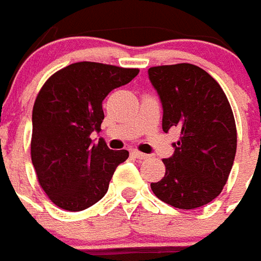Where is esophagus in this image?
Returning <instances> with one entry per match:
<instances>
[{"mask_svg": "<svg viewBox=\"0 0 261 261\" xmlns=\"http://www.w3.org/2000/svg\"><path fill=\"white\" fill-rule=\"evenodd\" d=\"M131 155L134 156V158L138 160H144L148 158V155H146V153H142V152H138V150H131Z\"/></svg>", "mask_w": 261, "mask_h": 261, "instance_id": "1", "label": "esophagus"}]
</instances>
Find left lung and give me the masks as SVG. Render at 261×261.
<instances>
[{
    "mask_svg": "<svg viewBox=\"0 0 261 261\" xmlns=\"http://www.w3.org/2000/svg\"><path fill=\"white\" fill-rule=\"evenodd\" d=\"M152 86L163 106L162 128H178L174 153L163 159L165 177L153 194L177 209H196L217 198L237 152V127L223 88L207 71L177 63L150 67Z\"/></svg>",
    "mask_w": 261,
    "mask_h": 261,
    "instance_id": "8db88e82",
    "label": "left lung"
}]
</instances>
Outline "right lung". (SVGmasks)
<instances>
[{"mask_svg":"<svg viewBox=\"0 0 261 261\" xmlns=\"http://www.w3.org/2000/svg\"><path fill=\"white\" fill-rule=\"evenodd\" d=\"M138 69L77 62L54 73L33 106L32 162L48 198L67 212H80L101 200L117 166L128 158L103 141L102 101L117 87L130 83Z\"/></svg>","mask_w":261,"mask_h":261,"instance_id":"obj_1","label":"right lung"}]
</instances>
